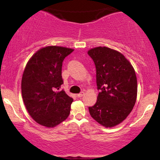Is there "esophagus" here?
Here are the masks:
<instances>
[{
	"instance_id": "34e87169",
	"label": "esophagus",
	"mask_w": 160,
	"mask_h": 160,
	"mask_svg": "<svg viewBox=\"0 0 160 160\" xmlns=\"http://www.w3.org/2000/svg\"><path fill=\"white\" fill-rule=\"evenodd\" d=\"M84 95V92H81L80 93L77 94V97L78 98H82Z\"/></svg>"
}]
</instances>
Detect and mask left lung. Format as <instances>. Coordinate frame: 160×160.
I'll return each instance as SVG.
<instances>
[{"mask_svg": "<svg viewBox=\"0 0 160 160\" xmlns=\"http://www.w3.org/2000/svg\"><path fill=\"white\" fill-rule=\"evenodd\" d=\"M96 68L100 90L98 100L89 107L91 117L106 128H113L128 117L137 98V78L131 63L119 52L106 47L89 49Z\"/></svg>", "mask_w": 160, "mask_h": 160, "instance_id": "1", "label": "left lung"}]
</instances>
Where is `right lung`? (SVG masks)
<instances>
[{
  "label": "right lung",
  "instance_id": "obj_1",
  "mask_svg": "<svg viewBox=\"0 0 160 160\" xmlns=\"http://www.w3.org/2000/svg\"><path fill=\"white\" fill-rule=\"evenodd\" d=\"M73 49L49 46L31 57L22 78V95L28 112L41 125L54 128L70 114L73 98L63 90L62 65Z\"/></svg>",
  "mask_w": 160,
  "mask_h": 160
}]
</instances>
